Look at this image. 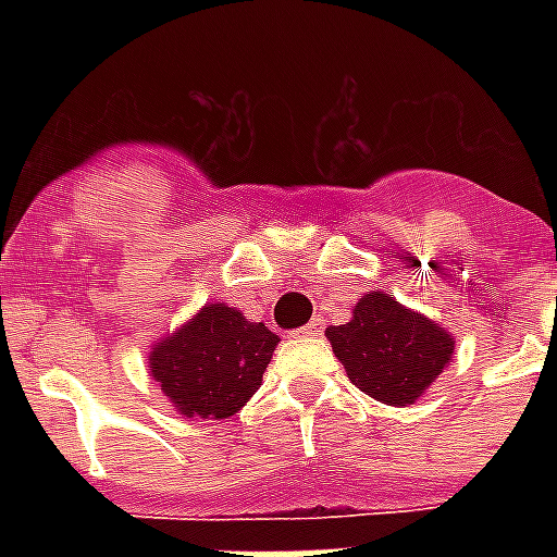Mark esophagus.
<instances>
[{
  "label": "esophagus",
  "mask_w": 557,
  "mask_h": 557,
  "mask_svg": "<svg viewBox=\"0 0 557 557\" xmlns=\"http://www.w3.org/2000/svg\"><path fill=\"white\" fill-rule=\"evenodd\" d=\"M323 332V323L321 321H309L306 326L295 330V338H318Z\"/></svg>",
  "instance_id": "obj_1"
}]
</instances>
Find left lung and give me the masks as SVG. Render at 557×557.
Segmentation results:
<instances>
[{
	"label": "left lung",
	"instance_id": "obj_1",
	"mask_svg": "<svg viewBox=\"0 0 557 557\" xmlns=\"http://www.w3.org/2000/svg\"><path fill=\"white\" fill-rule=\"evenodd\" d=\"M326 338L349 381L384 405H413L454 352V338L393 297L370 292L352 321L330 326Z\"/></svg>",
	"mask_w": 557,
	"mask_h": 557
}]
</instances>
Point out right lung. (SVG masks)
I'll return each instance as SVG.
<instances>
[{
	"label": "right lung",
	"mask_w": 557,
	"mask_h": 557,
	"mask_svg": "<svg viewBox=\"0 0 557 557\" xmlns=\"http://www.w3.org/2000/svg\"><path fill=\"white\" fill-rule=\"evenodd\" d=\"M277 341L265 323L210 304L152 349V379L185 416L227 419L257 393Z\"/></svg>",
	"instance_id": "add662e5"
}]
</instances>
